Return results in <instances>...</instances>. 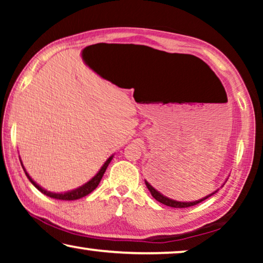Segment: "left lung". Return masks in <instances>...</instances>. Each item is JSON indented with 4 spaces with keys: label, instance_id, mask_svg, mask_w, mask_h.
Masks as SVG:
<instances>
[{
    "label": "left lung",
    "instance_id": "left-lung-1",
    "mask_svg": "<svg viewBox=\"0 0 263 263\" xmlns=\"http://www.w3.org/2000/svg\"><path fill=\"white\" fill-rule=\"evenodd\" d=\"M228 179H229V177L225 179V182L222 183V185H221V186H224V184L226 183V181H228ZM145 183H146L147 189L149 190L151 195H152V196L154 197V199H156V200L158 201V202H160V203H163V204H166V206H168V207H174V208H185V207H192V206H195V204L200 203V202H202V201H204L206 199H208V197L212 196V195H213V194H215V193H217L218 190H219V189H217V190H215V192L211 193L210 195L204 196V197H202V199L195 200V201H177V200L170 199V197H167V196L163 195V194H161L160 192H158V190H157L156 188H153V186L151 185L149 183L146 181V179H145Z\"/></svg>",
    "mask_w": 263,
    "mask_h": 263
}]
</instances>
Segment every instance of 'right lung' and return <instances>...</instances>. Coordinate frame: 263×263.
Segmentation results:
<instances>
[{"label":"right lung","instance_id":"add662e5","mask_svg":"<svg viewBox=\"0 0 263 263\" xmlns=\"http://www.w3.org/2000/svg\"><path fill=\"white\" fill-rule=\"evenodd\" d=\"M112 158H114V154H112V156H111V157L107 158L105 163L103 164V166L99 168V171L97 172V174H96L95 176H93V177H92L91 179H89L88 182H86L85 184H82L81 186H79V188H77V189L68 190V192H64V193H53V192H49V190H46V189L43 188V186L39 185L38 183L34 181V179H32L30 174H28V172L26 171V168H25L23 161H21V158H20V163H21V166H23V168H24L25 174H26V176H27V178L30 179V182L35 186V188H37V189L39 190V192H42V193L44 194V195H46V196L52 197V199H57V200H68V201H70V200L81 199V197L88 195L89 193H92L93 190H95V189L97 188V186H98L100 181H102V177H103L104 172L106 171V168H107V166H109L110 161L112 160Z\"/></svg>","mask_w":263,"mask_h":263}]
</instances>
